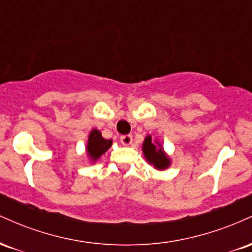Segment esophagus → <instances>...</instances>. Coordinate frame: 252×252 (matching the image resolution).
I'll return each mask as SVG.
<instances>
[{"instance_id":"obj_1","label":"esophagus","mask_w":252,"mask_h":252,"mask_svg":"<svg viewBox=\"0 0 252 252\" xmlns=\"http://www.w3.org/2000/svg\"><path fill=\"white\" fill-rule=\"evenodd\" d=\"M121 142H122L124 146H129V144L132 143V136L131 135L121 136Z\"/></svg>"}]
</instances>
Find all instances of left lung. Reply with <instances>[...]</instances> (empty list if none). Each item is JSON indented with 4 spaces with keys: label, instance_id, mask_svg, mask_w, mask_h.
I'll return each mask as SVG.
<instances>
[{
    "label": "left lung",
    "instance_id": "8db88e82",
    "mask_svg": "<svg viewBox=\"0 0 252 252\" xmlns=\"http://www.w3.org/2000/svg\"><path fill=\"white\" fill-rule=\"evenodd\" d=\"M142 152L147 162L152 164L155 169L164 170L170 166V158L163 150V147L161 146L158 141H153L152 136L148 135L144 138L142 143Z\"/></svg>",
    "mask_w": 252,
    "mask_h": 252
}]
</instances>
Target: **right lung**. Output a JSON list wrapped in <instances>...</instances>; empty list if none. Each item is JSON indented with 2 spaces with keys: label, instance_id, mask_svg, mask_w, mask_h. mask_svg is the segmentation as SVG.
Wrapping results in <instances>:
<instances>
[{
  "label": "right lung",
  "instance_id": "obj_1",
  "mask_svg": "<svg viewBox=\"0 0 252 252\" xmlns=\"http://www.w3.org/2000/svg\"><path fill=\"white\" fill-rule=\"evenodd\" d=\"M111 146L112 140H105L99 130L92 129L90 131L88 144H86V154H88L90 161L92 163L96 162Z\"/></svg>",
  "mask_w": 252,
  "mask_h": 252
}]
</instances>
